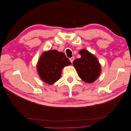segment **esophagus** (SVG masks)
<instances>
[{
  "instance_id": "obj_1",
  "label": "esophagus",
  "mask_w": 131,
  "mask_h": 131,
  "mask_svg": "<svg viewBox=\"0 0 131 131\" xmlns=\"http://www.w3.org/2000/svg\"><path fill=\"white\" fill-rule=\"evenodd\" d=\"M69 60H70V61L71 63H73V61L74 60V57H72L70 58H69Z\"/></svg>"
}]
</instances>
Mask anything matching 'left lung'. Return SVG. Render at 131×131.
I'll list each match as a JSON object with an SVG mask.
<instances>
[{"label": "left lung", "instance_id": "obj_1", "mask_svg": "<svg viewBox=\"0 0 131 131\" xmlns=\"http://www.w3.org/2000/svg\"><path fill=\"white\" fill-rule=\"evenodd\" d=\"M81 58L73 61V66L79 76L85 82H94L100 75L101 67L97 58L85 49L79 51Z\"/></svg>", "mask_w": 131, "mask_h": 131}]
</instances>
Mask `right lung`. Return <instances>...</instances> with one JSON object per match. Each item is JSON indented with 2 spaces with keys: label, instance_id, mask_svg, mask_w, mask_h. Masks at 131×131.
I'll return each instance as SVG.
<instances>
[{
  "label": "right lung",
  "instance_id": "add662e5",
  "mask_svg": "<svg viewBox=\"0 0 131 131\" xmlns=\"http://www.w3.org/2000/svg\"><path fill=\"white\" fill-rule=\"evenodd\" d=\"M71 64L64 53L57 50H50L43 52L39 58L37 70L42 80L51 85L61 78L64 67Z\"/></svg>",
  "mask_w": 131,
  "mask_h": 131
}]
</instances>
